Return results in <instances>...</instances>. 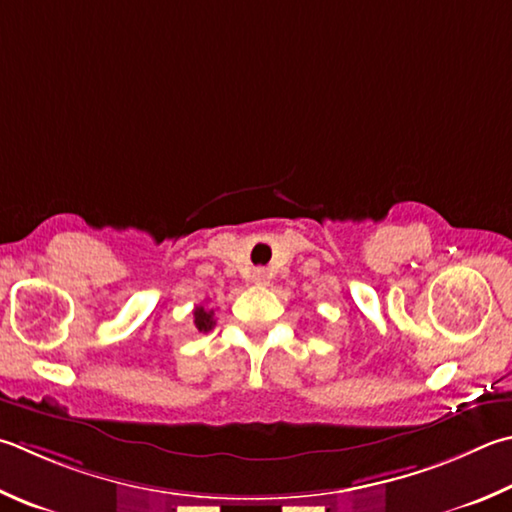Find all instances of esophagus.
<instances>
[{"label": "esophagus", "mask_w": 512, "mask_h": 512, "mask_svg": "<svg viewBox=\"0 0 512 512\" xmlns=\"http://www.w3.org/2000/svg\"><path fill=\"white\" fill-rule=\"evenodd\" d=\"M253 282L257 286H268V282H271V273H268L266 268H255V271H253Z\"/></svg>", "instance_id": "34e87169"}]
</instances>
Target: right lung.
Wrapping results in <instances>:
<instances>
[{
  "label": "right lung",
  "mask_w": 512,
  "mask_h": 512,
  "mask_svg": "<svg viewBox=\"0 0 512 512\" xmlns=\"http://www.w3.org/2000/svg\"><path fill=\"white\" fill-rule=\"evenodd\" d=\"M192 315H194V327H197L199 331L206 333L215 327V311H208V309H203V306H197Z\"/></svg>",
  "instance_id": "1"
}]
</instances>
